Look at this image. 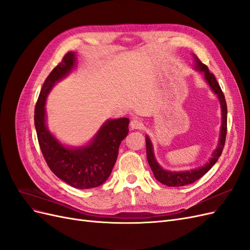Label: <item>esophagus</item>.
I'll use <instances>...</instances> for the list:
<instances>
[{
  "instance_id": "1",
  "label": "esophagus",
  "mask_w": 250,
  "mask_h": 250,
  "mask_svg": "<svg viewBox=\"0 0 250 250\" xmlns=\"http://www.w3.org/2000/svg\"><path fill=\"white\" fill-rule=\"evenodd\" d=\"M130 128H131V129L140 130L143 128V123L138 119H133V120H131V122H130Z\"/></svg>"
}]
</instances>
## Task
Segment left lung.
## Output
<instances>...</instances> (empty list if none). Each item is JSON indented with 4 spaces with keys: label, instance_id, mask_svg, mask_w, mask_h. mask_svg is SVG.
<instances>
[{
    "label": "left lung",
    "instance_id": "left-lung-1",
    "mask_svg": "<svg viewBox=\"0 0 250 250\" xmlns=\"http://www.w3.org/2000/svg\"><path fill=\"white\" fill-rule=\"evenodd\" d=\"M194 58L196 60V69L200 72H203L204 77H206L207 82L209 84V86L213 89V92L217 94L219 100L221 103V108H222V126H221V134H220V140L218 143V147L213 152L211 158L208 164H206L201 168L191 170V171H185V172H171V171H166L161 168V166L157 164L155 161V157L153 154L152 145H151V142L148 137H146V150H147V161L150 166L151 170H152L154 177L156 180L160 181L161 184L166 185L168 187H184L187 185H190L195 183L196 180L201 178L204 174H206L213 166L216 164V162L220 157L224 145H225V138H226V131H228V106H226V101L225 97L222 92V89L219 85L218 81L216 80L215 75L210 73L208 67L202 63L198 57L194 55Z\"/></svg>",
    "mask_w": 250,
    "mask_h": 250
}]
</instances>
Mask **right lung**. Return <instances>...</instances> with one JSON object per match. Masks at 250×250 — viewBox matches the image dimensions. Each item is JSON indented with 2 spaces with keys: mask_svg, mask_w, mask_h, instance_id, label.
Segmentation results:
<instances>
[{
  "mask_svg": "<svg viewBox=\"0 0 250 250\" xmlns=\"http://www.w3.org/2000/svg\"><path fill=\"white\" fill-rule=\"evenodd\" d=\"M75 53L67 52L44 80L34 110V124L42 153L50 170L64 183L76 188L103 185L116 164L120 144L128 134L129 119L108 120L89 145L69 149L53 137L46 127V98L54 85L74 67Z\"/></svg>",
  "mask_w": 250,
  "mask_h": 250,
  "instance_id": "add662e5",
  "label": "right lung"
}]
</instances>
